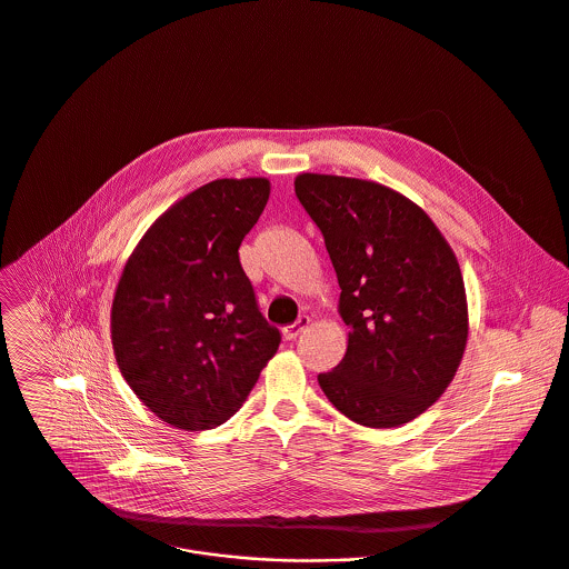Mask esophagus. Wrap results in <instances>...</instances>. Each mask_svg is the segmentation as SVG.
Returning a JSON list of instances; mask_svg holds the SVG:
<instances>
[{
  "mask_svg": "<svg viewBox=\"0 0 569 569\" xmlns=\"http://www.w3.org/2000/svg\"><path fill=\"white\" fill-rule=\"evenodd\" d=\"M309 318H300L298 322H293V325H289V327H284L282 329V336H284V340H296L307 327H309Z\"/></svg>",
  "mask_w": 569,
  "mask_h": 569,
  "instance_id": "34e87169",
  "label": "esophagus"
}]
</instances>
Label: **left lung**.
Here are the masks:
<instances>
[{
    "mask_svg": "<svg viewBox=\"0 0 569 569\" xmlns=\"http://www.w3.org/2000/svg\"><path fill=\"white\" fill-rule=\"evenodd\" d=\"M293 184L322 231L349 327L345 358L318 382L353 422L400 427L445 393L462 360L469 318L458 260L431 218L389 187L325 173Z\"/></svg>",
    "mask_w": 569,
    "mask_h": 569,
    "instance_id": "8db88e82",
    "label": "left lung"
}]
</instances>
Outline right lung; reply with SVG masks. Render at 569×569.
I'll return each instance as SVG.
<instances>
[{"instance_id":"obj_1","label":"right lung","mask_w":569,"mask_h":569,"mask_svg":"<svg viewBox=\"0 0 569 569\" xmlns=\"http://www.w3.org/2000/svg\"><path fill=\"white\" fill-rule=\"evenodd\" d=\"M267 178L213 180L142 236L111 307L118 367L164 422L202 431L229 420L280 345L258 311L238 249L267 207Z\"/></svg>"}]
</instances>
